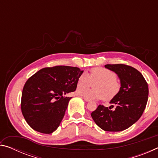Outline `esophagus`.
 I'll return each instance as SVG.
<instances>
[{
    "label": "esophagus",
    "instance_id": "34e87169",
    "mask_svg": "<svg viewBox=\"0 0 158 158\" xmlns=\"http://www.w3.org/2000/svg\"><path fill=\"white\" fill-rule=\"evenodd\" d=\"M83 99H84V100L85 101V102H90V100H89V99H87V98H84V97H83L82 98Z\"/></svg>",
    "mask_w": 158,
    "mask_h": 158
}]
</instances>
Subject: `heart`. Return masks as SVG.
Instances as JSON below:
<instances>
[{
	"label": "heart",
	"mask_w": 158,
	"mask_h": 158,
	"mask_svg": "<svg viewBox=\"0 0 158 158\" xmlns=\"http://www.w3.org/2000/svg\"><path fill=\"white\" fill-rule=\"evenodd\" d=\"M91 78L93 81H98L94 85L95 89H90L85 86L90 85ZM85 85V87H82ZM77 93L89 100H106L113 99L118 95L121 89V84L116 80V74L110 69L104 68H96L90 70V77L86 73L80 74L77 80Z\"/></svg>",
	"instance_id": "1"
}]
</instances>
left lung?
Wrapping results in <instances>:
<instances>
[{
  "label": "left lung",
  "instance_id": "8db88e82",
  "mask_svg": "<svg viewBox=\"0 0 158 158\" xmlns=\"http://www.w3.org/2000/svg\"><path fill=\"white\" fill-rule=\"evenodd\" d=\"M119 78L121 89L109 103V108L99 105L91 113L93 121L101 129L108 132H120L135 124L146 108L148 86L145 79L137 69L123 64L105 65Z\"/></svg>",
  "mask_w": 158,
  "mask_h": 158
}]
</instances>
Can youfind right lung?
Instances as JSON below:
<instances>
[{
	"instance_id": "add662e5",
	"label": "right lung",
	"mask_w": 158,
	"mask_h": 158,
	"mask_svg": "<svg viewBox=\"0 0 158 158\" xmlns=\"http://www.w3.org/2000/svg\"><path fill=\"white\" fill-rule=\"evenodd\" d=\"M84 73L69 66L45 68L26 82L21 95V112L26 121L37 132L51 134L56 130L65 116L77 80Z\"/></svg>"
}]
</instances>
